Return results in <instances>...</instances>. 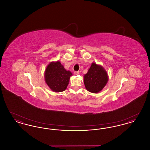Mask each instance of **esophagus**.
I'll return each instance as SVG.
<instances>
[{"instance_id": "1", "label": "esophagus", "mask_w": 150, "mask_h": 150, "mask_svg": "<svg viewBox=\"0 0 150 150\" xmlns=\"http://www.w3.org/2000/svg\"><path fill=\"white\" fill-rule=\"evenodd\" d=\"M79 74V71L74 72V75H78Z\"/></svg>"}]
</instances>
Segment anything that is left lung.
Wrapping results in <instances>:
<instances>
[{"instance_id": "1", "label": "left lung", "mask_w": 150, "mask_h": 150, "mask_svg": "<svg viewBox=\"0 0 150 150\" xmlns=\"http://www.w3.org/2000/svg\"><path fill=\"white\" fill-rule=\"evenodd\" d=\"M108 76L106 70L100 64L93 62L84 75V83L89 92L99 93L107 84Z\"/></svg>"}]
</instances>
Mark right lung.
Masks as SVG:
<instances>
[{"instance_id":"1","label":"right lung","mask_w":150,"mask_h":150,"mask_svg":"<svg viewBox=\"0 0 150 150\" xmlns=\"http://www.w3.org/2000/svg\"><path fill=\"white\" fill-rule=\"evenodd\" d=\"M71 72L64 69L59 61L51 62L44 72V78L47 85L54 92L65 91L69 84Z\"/></svg>"}]
</instances>
